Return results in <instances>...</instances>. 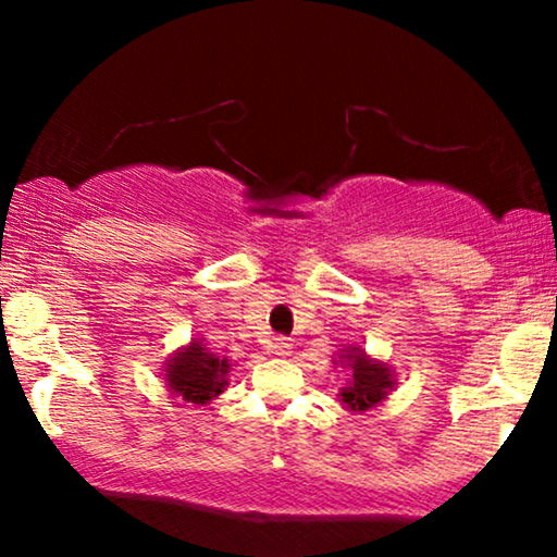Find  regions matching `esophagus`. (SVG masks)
Instances as JSON below:
<instances>
[{
  "label": "esophagus",
  "instance_id": "obj_1",
  "mask_svg": "<svg viewBox=\"0 0 557 557\" xmlns=\"http://www.w3.org/2000/svg\"><path fill=\"white\" fill-rule=\"evenodd\" d=\"M292 339H286V337H276L271 342V352L273 355H278V357H286V355H292Z\"/></svg>",
  "mask_w": 557,
  "mask_h": 557
}]
</instances>
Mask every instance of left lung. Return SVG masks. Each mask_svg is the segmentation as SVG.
Masks as SVG:
<instances>
[{
  "instance_id": "obj_1",
  "label": "left lung",
  "mask_w": 557,
  "mask_h": 557,
  "mask_svg": "<svg viewBox=\"0 0 557 557\" xmlns=\"http://www.w3.org/2000/svg\"><path fill=\"white\" fill-rule=\"evenodd\" d=\"M352 364V385L342 391V403H347L352 410H364L377 406L385 398V391L393 385L387 368L383 364H372L368 357L362 355V349L347 360Z\"/></svg>"
}]
</instances>
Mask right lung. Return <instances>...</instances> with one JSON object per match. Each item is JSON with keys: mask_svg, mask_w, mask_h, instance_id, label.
<instances>
[{"mask_svg": "<svg viewBox=\"0 0 557 557\" xmlns=\"http://www.w3.org/2000/svg\"><path fill=\"white\" fill-rule=\"evenodd\" d=\"M227 360L210 355L200 342H193L185 352H180L170 364V387L189 403H208L223 393L227 385Z\"/></svg>", "mask_w": 557, "mask_h": 557, "instance_id": "obj_1", "label": "right lung"}]
</instances>
